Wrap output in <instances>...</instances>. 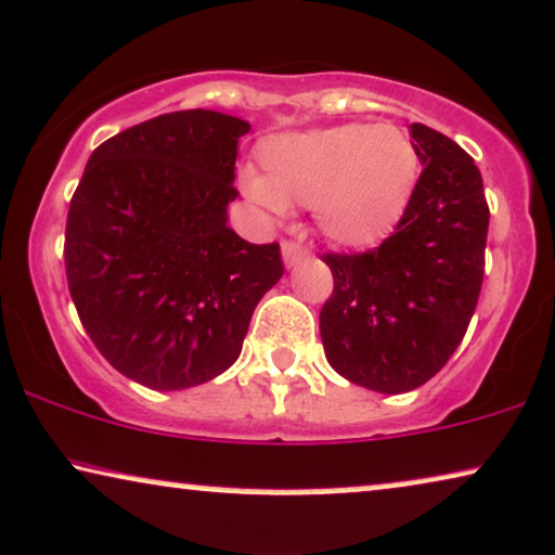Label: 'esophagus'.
<instances>
[{"label": "esophagus", "mask_w": 555, "mask_h": 555, "mask_svg": "<svg viewBox=\"0 0 555 555\" xmlns=\"http://www.w3.org/2000/svg\"><path fill=\"white\" fill-rule=\"evenodd\" d=\"M282 256H284L286 269H292V266H297L299 260L307 256V250L299 243H295V240H284V243H282Z\"/></svg>", "instance_id": "esophagus-1"}]
</instances>
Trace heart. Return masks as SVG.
<instances>
[{"label": "heart", "instance_id": "obj_1", "mask_svg": "<svg viewBox=\"0 0 555 555\" xmlns=\"http://www.w3.org/2000/svg\"><path fill=\"white\" fill-rule=\"evenodd\" d=\"M258 172H245L253 204L282 217L286 204L312 206L325 237L341 245L375 243L398 222L418 176L411 137L390 124H346L279 133L260 144Z\"/></svg>", "mask_w": 555, "mask_h": 555}]
</instances>
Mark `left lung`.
<instances>
[{"mask_svg": "<svg viewBox=\"0 0 555 555\" xmlns=\"http://www.w3.org/2000/svg\"><path fill=\"white\" fill-rule=\"evenodd\" d=\"M422 159L396 232L375 250L325 253L333 295L320 338L338 375L398 396L416 390L463 341L483 284L489 204L463 146L411 124Z\"/></svg>", "mask_w": 555, "mask_h": 555, "instance_id": "8db88e82", "label": "left lung"}]
</instances>
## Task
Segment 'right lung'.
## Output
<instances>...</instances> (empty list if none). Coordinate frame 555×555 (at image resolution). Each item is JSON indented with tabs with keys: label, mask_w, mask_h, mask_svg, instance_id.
<instances>
[{
	"label": "right lung",
	"mask_w": 555,
	"mask_h": 555,
	"mask_svg": "<svg viewBox=\"0 0 555 555\" xmlns=\"http://www.w3.org/2000/svg\"><path fill=\"white\" fill-rule=\"evenodd\" d=\"M243 118L176 111L103 142L69 204L64 263L87 336L152 390L230 370L253 310L282 279L279 243L227 224Z\"/></svg>",
	"instance_id": "add662e5"
}]
</instances>
